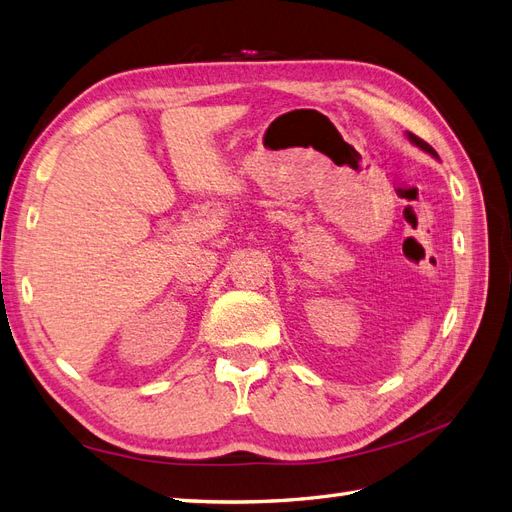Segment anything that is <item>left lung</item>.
Listing matches in <instances>:
<instances>
[{
  "instance_id": "left-lung-1",
  "label": "left lung",
  "mask_w": 512,
  "mask_h": 512,
  "mask_svg": "<svg viewBox=\"0 0 512 512\" xmlns=\"http://www.w3.org/2000/svg\"><path fill=\"white\" fill-rule=\"evenodd\" d=\"M408 138H410V141H412V143H414L416 147H421L423 151L431 153V156H433V158H438V153H436V149H433L431 145H427V143L423 141V138H418V136H414V134H410V132H408Z\"/></svg>"
}]
</instances>
